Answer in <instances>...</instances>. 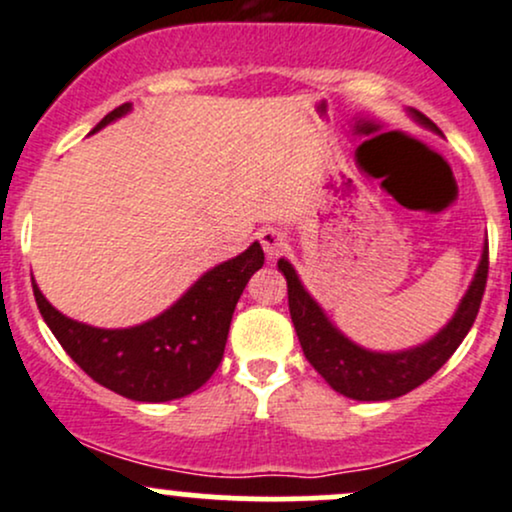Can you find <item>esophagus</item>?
I'll return each instance as SVG.
<instances>
[{"label":"esophagus","instance_id":"34e87169","mask_svg":"<svg viewBox=\"0 0 512 512\" xmlns=\"http://www.w3.org/2000/svg\"><path fill=\"white\" fill-rule=\"evenodd\" d=\"M258 241H261L263 251H266L268 258H275L283 254V249L287 246V237L285 232H280V229L275 227H266L258 232Z\"/></svg>","mask_w":512,"mask_h":512}]
</instances>
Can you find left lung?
Wrapping results in <instances>:
<instances>
[{
    "label": "left lung",
    "instance_id": "1",
    "mask_svg": "<svg viewBox=\"0 0 512 512\" xmlns=\"http://www.w3.org/2000/svg\"><path fill=\"white\" fill-rule=\"evenodd\" d=\"M409 116L423 128L442 135L438 125L416 108H409ZM278 271H283L287 280V304H290L292 324H295L297 338H300L304 358L312 363L314 370L329 382L331 389L348 396V399L389 401L401 394H409L418 384L430 380L450 360V355L455 353L459 343L472 329L486 290L488 241L481 251L469 290L459 300L452 319L421 346L394 350V353L370 350L350 341L331 324L319 302L309 295L290 261L280 258Z\"/></svg>",
    "mask_w": 512,
    "mask_h": 512
}]
</instances>
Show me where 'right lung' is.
Listing matches in <instances>:
<instances>
[{
    "mask_svg": "<svg viewBox=\"0 0 512 512\" xmlns=\"http://www.w3.org/2000/svg\"><path fill=\"white\" fill-rule=\"evenodd\" d=\"M123 103L91 132L130 113ZM263 249L258 241L244 254L229 258L200 275L159 317L130 329H99L65 317L33 283L38 309L60 346L94 382L125 399H181L210 380L225 355L229 324L241 292L258 268Z\"/></svg>",
    "mask_w": 512,
    "mask_h": 512,
    "instance_id": "1",
    "label": "right lung"
}]
</instances>
